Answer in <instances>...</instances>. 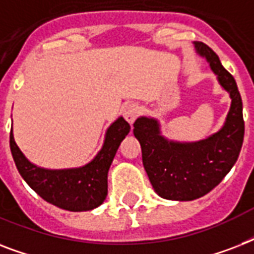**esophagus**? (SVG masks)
I'll return each mask as SVG.
<instances>
[{
  "mask_svg": "<svg viewBox=\"0 0 254 254\" xmlns=\"http://www.w3.org/2000/svg\"><path fill=\"white\" fill-rule=\"evenodd\" d=\"M124 117H125V120H127V123L133 124L135 121V119L138 117L139 115V107L138 104L135 103H129L127 104L125 107H124Z\"/></svg>",
  "mask_w": 254,
  "mask_h": 254,
  "instance_id": "esophagus-1",
  "label": "esophagus"
}]
</instances>
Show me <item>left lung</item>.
I'll return each instance as SVG.
<instances>
[{"mask_svg": "<svg viewBox=\"0 0 254 254\" xmlns=\"http://www.w3.org/2000/svg\"><path fill=\"white\" fill-rule=\"evenodd\" d=\"M193 46L231 97L223 127L195 142L166 138L158 120L149 116L135 120L133 129L151 186L159 196L169 200H193L215 189L236 163L244 139L243 101L236 80L208 46L201 42H193Z\"/></svg>", "mask_w": 254, "mask_h": 254, "instance_id": "left-lung-1", "label": "left lung"}]
</instances>
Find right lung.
<instances>
[{
    "mask_svg": "<svg viewBox=\"0 0 254 254\" xmlns=\"http://www.w3.org/2000/svg\"><path fill=\"white\" fill-rule=\"evenodd\" d=\"M130 125L119 117L111 124L104 143L91 162L72 169H45L30 162L15 143L13 127L10 131V150L21 177L35 192L62 209L81 212L103 204L108 195V171Z\"/></svg>",
    "mask_w": 254,
    "mask_h": 254,
    "instance_id": "obj_1",
    "label": "right lung"
}]
</instances>
